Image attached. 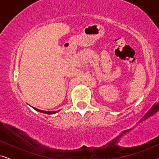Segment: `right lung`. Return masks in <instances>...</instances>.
<instances>
[{"label": "right lung", "mask_w": 159, "mask_h": 159, "mask_svg": "<svg viewBox=\"0 0 159 159\" xmlns=\"http://www.w3.org/2000/svg\"><path fill=\"white\" fill-rule=\"evenodd\" d=\"M32 108H33L35 111H37L43 113V114H56V113L59 111H46L40 110V109H38V108H34V107H32Z\"/></svg>", "instance_id": "obj_1"}]
</instances>
